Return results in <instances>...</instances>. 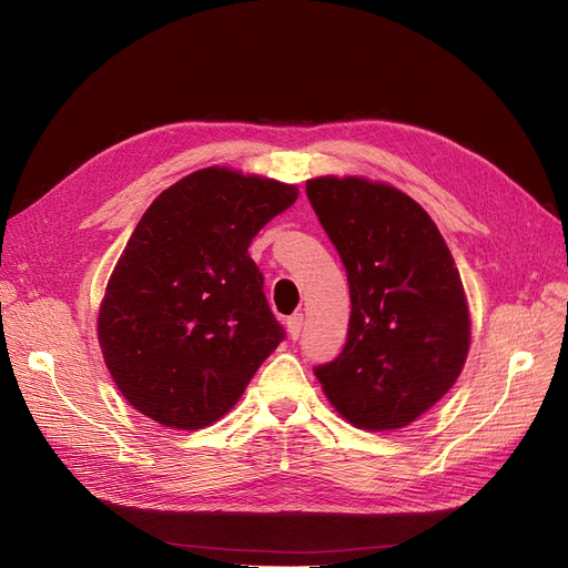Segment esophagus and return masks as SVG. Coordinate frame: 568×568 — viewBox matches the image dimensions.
Listing matches in <instances>:
<instances>
[{
    "mask_svg": "<svg viewBox=\"0 0 568 568\" xmlns=\"http://www.w3.org/2000/svg\"><path fill=\"white\" fill-rule=\"evenodd\" d=\"M302 326H304V315H302V313H294L292 317H287V336H290L292 341L300 338Z\"/></svg>",
    "mask_w": 568,
    "mask_h": 568,
    "instance_id": "1",
    "label": "esophagus"
}]
</instances>
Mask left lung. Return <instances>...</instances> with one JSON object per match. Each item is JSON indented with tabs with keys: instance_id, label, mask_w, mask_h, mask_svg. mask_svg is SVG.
<instances>
[{
	"instance_id": "1",
	"label": "left lung",
	"mask_w": 568,
	"mask_h": 568,
	"mask_svg": "<svg viewBox=\"0 0 568 568\" xmlns=\"http://www.w3.org/2000/svg\"><path fill=\"white\" fill-rule=\"evenodd\" d=\"M306 195L345 264L352 302L345 347L315 375L349 424L403 428L452 389L467 359L469 313L454 255L398 189L320 176Z\"/></svg>"
}]
</instances>
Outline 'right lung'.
<instances>
[{
    "instance_id": "obj_1",
    "label": "right lung",
    "mask_w": 568,
    "mask_h": 568,
    "mask_svg": "<svg viewBox=\"0 0 568 568\" xmlns=\"http://www.w3.org/2000/svg\"><path fill=\"white\" fill-rule=\"evenodd\" d=\"M294 200L274 179L206 168L146 209L99 313L108 371L140 414L182 430L219 422L285 338L248 246Z\"/></svg>"
}]
</instances>
